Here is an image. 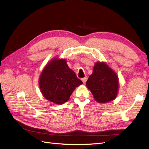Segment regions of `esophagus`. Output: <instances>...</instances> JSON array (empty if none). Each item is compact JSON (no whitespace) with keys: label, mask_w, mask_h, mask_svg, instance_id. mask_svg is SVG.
Segmentation results:
<instances>
[{"label":"esophagus","mask_w":149,"mask_h":149,"mask_svg":"<svg viewBox=\"0 0 149 149\" xmlns=\"http://www.w3.org/2000/svg\"><path fill=\"white\" fill-rule=\"evenodd\" d=\"M87 79H88V77H87V76H85L84 78H82V79H81L82 81H83V83L84 84H85V83H86V82Z\"/></svg>","instance_id":"1"}]
</instances>
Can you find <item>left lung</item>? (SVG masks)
I'll return each mask as SVG.
<instances>
[{
  "label": "left lung",
  "instance_id": "1",
  "mask_svg": "<svg viewBox=\"0 0 149 149\" xmlns=\"http://www.w3.org/2000/svg\"><path fill=\"white\" fill-rule=\"evenodd\" d=\"M86 85L93 94L94 100L107 103L114 100L118 96V76L106 62L97 61Z\"/></svg>",
  "mask_w": 149,
  "mask_h": 149
}]
</instances>
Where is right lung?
I'll list each match as a JSON object with an SVG mask.
<instances>
[{"label": "right lung", "instance_id": "right-lung-1", "mask_svg": "<svg viewBox=\"0 0 149 149\" xmlns=\"http://www.w3.org/2000/svg\"><path fill=\"white\" fill-rule=\"evenodd\" d=\"M66 62V59L53 58L45 66L39 78L43 96L58 105L68 101L76 88L83 84Z\"/></svg>", "mask_w": 149, "mask_h": 149}]
</instances>
